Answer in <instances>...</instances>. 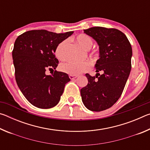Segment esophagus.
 <instances>
[{
    "label": "esophagus",
    "mask_w": 150,
    "mask_h": 150,
    "mask_svg": "<svg viewBox=\"0 0 150 150\" xmlns=\"http://www.w3.org/2000/svg\"><path fill=\"white\" fill-rule=\"evenodd\" d=\"M69 77L71 80H73V79H74L77 78V75H70Z\"/></svg>",
    "instance_id": "34e87169"
}]
</instances>
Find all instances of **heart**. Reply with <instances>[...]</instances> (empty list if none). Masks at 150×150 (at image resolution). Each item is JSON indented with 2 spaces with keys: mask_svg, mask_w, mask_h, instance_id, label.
Wrapping results in <instances>:
<instances>
[{
  "mask_svg": "<svg viewBox=\"0 0 150 150\" xmlns=\"http://www.w3.org/2000/svg\"><path fill=\"white\" fill-rule=\"evenodd\" d=\"M76 41L81 47L85 50H89L93 45V40L90 35L85 34H79L76 37ZM69 43V40H65L60 42L57 45L55 50V54L58 59L60 60L65 59L66 57L65 50L66 47ZM91 63L85 62L83 63H74L71 62H67L62 63L60 65V69L62 71L68 73L71 75H79L81 73L87 71L91 68Z\"/></svg>",
  "mask_w": 150,
  "mask_h": 150,
  "instance_id": "obj_1",
  "label": "heart"
}]
</instances>
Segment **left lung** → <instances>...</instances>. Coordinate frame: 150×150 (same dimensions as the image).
I'll return each mask as SVG.
<instances>
[{
  "label": "left lung",
  "instance_id": "obj_1",
  "mask_svg": "<svg viewBox=\"0 0 150 150\" xmlns=\"http://www.w3.org/2000/svg\"><path fill=\"white\" fill-rule=\"evenodd\" d=\"M83 31L98 43L100 58L96 75H85L88 84L81 89V96L88 110L103 111L115 105L123 92L131 71L132 50L126 35L116 28L95 26Z\"/></svg>",
  "mask_w": 150,
  "mask_h": 150
}]
</instances>
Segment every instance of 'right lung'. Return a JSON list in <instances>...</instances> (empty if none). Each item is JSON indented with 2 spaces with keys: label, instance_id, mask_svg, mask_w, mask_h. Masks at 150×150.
<instances>
[{
  "label": "right lung",
  "instance_id": "right-lung-1",
  "mask_svg": "<svg viewBox=\"0 0 150 150\" xmlns=\"http://www.w3.org/2000/svg\"><path fill=\"white\" fill-rule=\"evenodd\" d=\"M73 32L56 34L46 30H34L17 38L12 50L15 79L20 90L32 105L50 108L57 105L66 83L67 74L54 71L59 61L54 54L57 45ZM52 70L51 76L45 74Z\"/></svg>",
  "mask_w": 150,
  "mask_h": 150
}]
</instances>
